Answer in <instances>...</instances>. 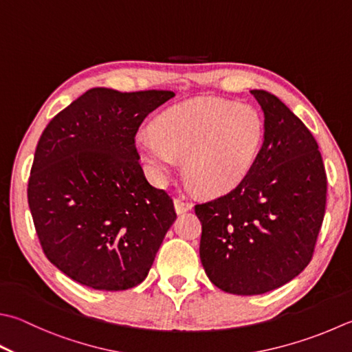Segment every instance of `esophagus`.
Listing matches in <instances>:
<instances>
[{"label": "esophagus", "mask_w": 352, "mask_h": 352, "mask_svg": "<svg viewBox=\"0 0 352 352\" xmlns=\"http://www.w3.org/2000/svg\"><path fill=\"white\" fill-rule=\"evenodd\" d=\"M175 210L177 214L187 213V211L193 210V204L188 201H184V199H175Z\"/></svg>", "instance_id": "esophagus-1"}]
</instances>
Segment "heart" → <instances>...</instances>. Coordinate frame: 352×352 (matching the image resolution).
<instances>
[{
  "instance_id": "b5f03b06",
  "label": "heart",
  "mask_w": 352,
  "mask_h": 352,
  "mask_svg": "<svg viewBox=\"0 0 352 352\" xmlns=\"http://www.w3.org/2000/svg\"><path fill=\"white\" fill-rule=\"evenodd\" d=\"M139 131L135 148L156 184H164L184 159L188 184L204 196L239 187L253 170L265 139V122L250 104L193 98L171 105Z\"/></svg>"
}]
</instances>
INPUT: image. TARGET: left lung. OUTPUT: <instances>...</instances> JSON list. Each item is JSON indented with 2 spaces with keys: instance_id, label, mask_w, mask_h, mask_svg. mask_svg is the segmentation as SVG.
Listing matches in <instances>:
<instances>
[{
  "instance_id": "left-lung-1",
  "label": "left lung",
  "mask_w": 352,
  "mask_h": 352,
  "mask_svg": "<svg viewBox=\"0 0 352 352\" xmlns=\"http://www.w3.org/2000/svg\"><path fill=\"white\" fill-rule=\"evenodd\" d=\"M251 95L265 118L253 170L228 195L195 207L205 273L237 296L268 293L307 268L327 204V173L307 125L270 91Z\"/></svg>"
}]
</instances>
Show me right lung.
Segmentation results:
<instances>
[{
  "instance_id": "obj_1",
  "label": "right lung",
  "mask_w": 352,
  "mask_h": 352,
  "mask_svg": "<svg viewBox=\"0 0 352 352\" xmlns=\"http://www.w3.org/2000/svg\"><path fill=\"white\" fill-rule=\"evenodd\" d=\"M173 96L91 89L39 138L30 213L44 254L75 282L122 291L147 277L176 213L170 196L145 179L135 135L145 116Z\"/></svg>"
}]
</instances>
